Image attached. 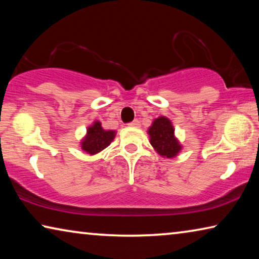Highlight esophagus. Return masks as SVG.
Here are the masks:
<instances>
[{"mask_svg":"<svg viewBox=\"0 0 259 259\" xmlns=\"http://www.w3.org/2000/svg\"><path fill=\"white\" fill-rule=\"evenodd\" d=\"M129 125L130 126H135V128H138V126L140 125V122L138 120H134L133 122H130Z\"/></svg>","mask_w":259,"mask_h":259,"instance_id":"34e87169","label":"esophagus"}]
</instances>
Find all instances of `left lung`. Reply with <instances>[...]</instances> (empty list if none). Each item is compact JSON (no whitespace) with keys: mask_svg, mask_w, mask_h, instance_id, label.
Returning a JSON list of instances; mask_svg holds the SVG:
<instances>
[{"mask_svg":"<svg viewBox=\"0 0 259 259\" xmlns=\"http://www.w3.org/2000/svg\"><path fill=\"white\" fill-rule=\"evenodd\" d=\"M150 143L153 148L163 157L171 159L178 155L183 146L175 136V128L168 117L160 116L148 128Z\"/></svg>","mask_w":259,"mask_h":259,"instance_id":"obj_1","label":"left lung"}]
</instances>
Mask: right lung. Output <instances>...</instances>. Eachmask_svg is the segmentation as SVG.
I'll return each instance as SVG.
<instances>
[{
	"label": "right lung",
	"mask_w": 259,
	"mask_h": 259,
	"mask_svg": "<svg viewBox=\"0 0 259 259\" xmlns=\"http://www.w3.org/2000/svg\"><path fill=\"white\" fill-rule=\"evenodd\" d=\"M115 130H105L99 121H95L88 126L87 135L81 140V148L88 154L95 155L109 146L115 138Z\"/></svg>",
	"instance_id": "obj_1"
}]
</instances>
